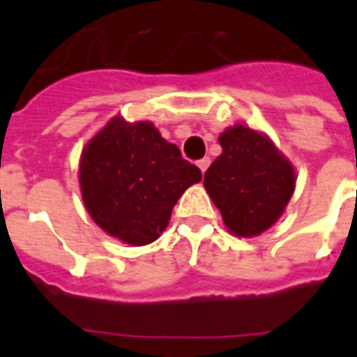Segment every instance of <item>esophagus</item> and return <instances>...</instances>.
<instances>
[{"mask_svg":"<svg viewBox=\"0 0 357 357\" xmlns=\"http://www.w3.org/2000/svg\"><path fill=\"white\" fill-rule=\"evenodd\" d=\"M209 162H211V159H209V157H204V159H200V161L196 162V165H198V168L202 170V174L206 172L207 167H209Z\"/></svg>","mask_w":357,"mask_h":357,"instance_id":"1","label":"esophagus"}]
</instances>
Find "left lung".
I'll return each mask as SVG.
<instances>
[{"mask_svg": "<svg viewBox=\"0 0 357 357\" xmlns=\"http://www.w3.org/2000/svg\"><path fill=\"white\" fill-rule=\"evenodd\" d=\"M222 153L204 176L224 224L241 237L271 228L294 192V170L265 135L235 126L220 139Z\"/></svg>", "mask_w": 357, "mask_h": 357, "instance_id": "obj_1", "label": "left lung"}]
</instances>
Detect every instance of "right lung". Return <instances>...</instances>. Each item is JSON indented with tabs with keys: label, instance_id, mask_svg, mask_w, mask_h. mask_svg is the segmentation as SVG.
I'll list each match as a JSON object with an SVG mask.
<instances>
[{
	"label": "right lung",
	"instance_id": "1",
	"mask_svg": "<svg viewBox=\"0 0 357 357\" xmlns=\"http://www.w3.org/2000/svg\"><path fill=\"white\" fill-rule=\"evenodd\" d=\"M198 181L200 168L150 122L113 119L81 155L86 211L103 231L135 246L153 243L165 231L179 196Z\"/></svg>",
	"mask_w": 357,
	"mask_h": 357
}]
</instances>
